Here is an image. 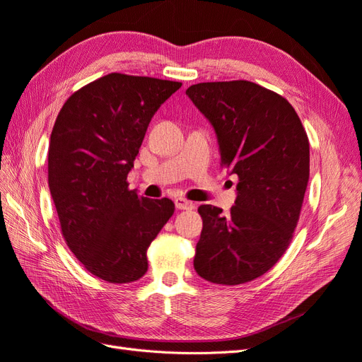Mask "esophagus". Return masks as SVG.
<instances>
[{"mask_svg": "<svg viewBox=\"0 0 362 362\" xmlns=\"http://www.w3.org/2000/svg\"><path fill=\"white\" fill-rule=\"evenodd\" d=\"M175 206H177L178 210H193L194 204L192 201L184 199V198H177L175 199Z\"/></svg>", "mask_w": 362, "mask_h": 362, "instance_id": "esophagus-1", "label": "esophagus"}]
</instances>
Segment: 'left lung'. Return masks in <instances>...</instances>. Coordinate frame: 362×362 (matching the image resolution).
Here are the masks:
<instances>
[{
	"instance_id": "left-lung-1",
	"label": "left lung",
	"mask_w": 362,
	"mask_h": 362,
	"mask_svg": "<svg viewBox=\"0 0 362 362\" xmlns=\"http://www.w3.org/2000/svg\"><path fill=\"white\" fill-rule=\"evenodd\" d=\"M185 95L214 129L221 166L238 177L229 214L198 208L193 266L205 281L237 286L264 275L288 247L310 180V141L286 98L255 83H199Z\"/></svg>"
}]
</instances>
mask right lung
<instances>
[{
    "instance_id": "add662e5",
    "label": "right lung",
    "mask_w": 362,
    "mask_h": 362,
    "mask_svg": "<svg viewBox=\"0 0 362 362\" xmlns=\"http://www.w3.org/2000/svg\"><path fill=\"white\" fill-rule=\"evenodd\" d=\"M181 83L108 74L76 90L54 124L48 184L64 240L92 275L129 284L148 270L146 250L175 211L168 199L128 190L152 116Z\"/></svg>"
}]
</instances>
